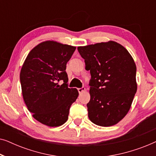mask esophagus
<instances>
[{
	"instance_id": "obj_1",
	"label": "esophagus",
	"mask_w": 156,
	"mask_h": 156,
	"mask_svg": "<svg viewBox=\"0 0 156 156\" xmlns=\"http://www.w3.org/2000/svg\"><path fill=\"white\" fill-rule=\"evenodd\" d=\"M77 89H78L79 93H80V94H82V92H84V91H86V89H85L84 87H82V88H79Z\"/></svg>"
}]
</instances>
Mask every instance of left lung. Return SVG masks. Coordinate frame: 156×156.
<instances>
[{
    "label": "left lung",
    "mask_w": 156,
    "mask_h": 156,
    "mask_svg": "<svg viewBox=\"0 0 156 156\" xmlns=\"http://www.w3.org/2000/svg\"><path fill=\"white\" fill-rule=\"evenodd\" d=\"M90 70V101L87 104L91 122L112 126L126 116L137 91L136 66L124 47L109 40L78 47Z\"/></svg>",
    "instance_id": "1"
}]
</instances>
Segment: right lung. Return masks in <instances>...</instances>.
<instances>
[{"label": "right lung", "instance_id": "obj_1", "mask_svg": "<svg viewBox=\"0 0 156 156\" xmlns=\"http://www.w3.org/2000/svg\"><path fill=\"white\" fill-rule=\"evenodd\" d=\"M76 47L47 40L32 49L20 70L23 99L33 117L50 127L64 124L70 106L79 96L68 88L66 65ZM59 80L63 84H58Z\"/></svg>", "mask_w": 156, "mask_h": 156}]
</instances>
